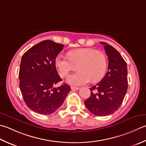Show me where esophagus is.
Instances as JSON below:
<instances>
[{"label": "esophagus", "instance_id": "esophagus-1", "mask_svg": "<svg viewBox=\"0 0 146 146\" xmlns=\"http://www.w3.org/2000/svg\"><path fill=\"white\" fill-rule=\"evenodd\" d=\"M71 88L72 90H78L80 89L79 87H73V86H71Z\"/></svg>", "mask_w": 146, "mask_h": 146}]
</instances>
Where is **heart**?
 <instances>
[{
	"instance_id": "obj_1",
	"label": "heart",
	"mask_w": 146,
	"mask_h": 146,
	"mask_svg": "<svg viewBox=\"0 0 146 146\" xmlns=\"http://www.w3.org/2000/svg\"><path fill=\"white\" fill-rule=\"evenodd\" d=\"M56 65L62 78L68 76L71 71L79 70L68 77V84L73 85L86 84L91 80L98 82L104 76L107 68V59L101 51L92 48H77L68 52V57L59 55Z\"/></svg>"
}]
</instances>
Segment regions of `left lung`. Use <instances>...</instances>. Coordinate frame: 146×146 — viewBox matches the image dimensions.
<instances>
[{"label":"left lung","instance_id":"8db88e82","mask_svg":"<svg viewBox=\"0 0 146 146\" xmlns=\"http://www.w3.org/2000/svg\"><path fill=\"white\" fill-rule=\"evenodd\" d=\"M108 56L107 73L101 81L90 88L85 105L90 112L99 116L115 113L121 106L128 88L127 64L121 54L107 43L101 42Z\"/></svg>","mask_w":146,"mask_h":146}]
</instances>
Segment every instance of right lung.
<instances>
[{
	"mask_svg": "<svg viewBox=\"0 0 146 146\" xmlns=\"http://www.w3.org/2000/svg\"><path fill=\"white\" fill-rule=\"evenodd\" d=\"M64 45L46 40L34 45L22 56L19 88L27 106L36 113L50 115L63 103L71 90L69 85L54 86L62 81L56 59Z\"/></svg>",
	"mask_w": 146,
	"mask_h": 146,
	"instance_id": "right-lung-1",
	"label": "right lung"
}]
</instances>
